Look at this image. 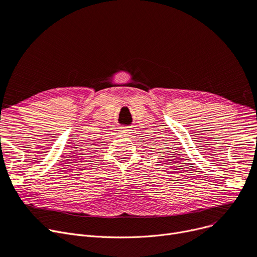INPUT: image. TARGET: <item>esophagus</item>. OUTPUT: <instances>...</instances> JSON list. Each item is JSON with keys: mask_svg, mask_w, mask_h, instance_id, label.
Listing matches in <instances>:
<instances>
[{"mask_svg": "<svg viewBox=\"0 0 257 257\" xmlns=\"http://www.w3.org/2000/svg\"><path fill=\"white\" fill-rule=\"evenodd\" d=\"M121 134L125 135V136H129L131 134V130L128 127H122L121 128Z\"/></svg>", "mask_w": 257, "mask_h": 257, "instance_id": "1", "label": "esophagus"}]
</instances>
